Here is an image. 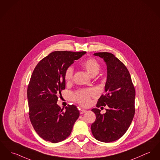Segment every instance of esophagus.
I'll return each mask as SVG.
<instances>
[{
  "label": "esophagus",
  "instance_id": "1",
  "mask_svg": "<svg viewBox=\"0 0 160 160\" xmlns=\"http://www.w3.org/2000/svg\"><path fill=\"white\" fill-rule=\"evenodd\" d=\"M86 112H87V111H86V110H85V109H80V114L85 113Z\"/></svg>",
  "mask_w": 160,
  "mask_h": 160
}]
</instances>
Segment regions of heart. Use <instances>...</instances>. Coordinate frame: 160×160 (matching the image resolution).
<instances>
[{"mask_svg": "<svg viewBox=\"0 0 160 160\" xmlns=\"http://www.w3.org/2000/svg\"><path fill=\"white\" fill-rule=\"evenodd\" d=\"M82 66L87 71V72L92 76L97 74L100 69V65L98 62L94 58H89L82 63ZM74 75V68L70 66L66 68L65 72V79L67 82H71L72 80ZM97 92L94 89H84L79 90L73 95L75 101L82 105H88L92 97L96 96Z\"/></svg>", "mask_w": 160, "mask_h": 160, "instance_id": "b5f03b06", "label": "heart"}]
</instances>
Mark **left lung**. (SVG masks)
Returning <instances> with one entry per match:
<instances>
[{"label": "left lung", "mask_w": 160, "mask_h": 160, "mask_svg": "<svg viewBox=\"0 0 160 160\" xmlns=\"http://www.w3.org/2000/svg\"><path fill=\"white\" fill-rule=\"evenodd\" d=\"M94 55L103 58L108 74L106 94L100 97L96 106L107 105L109 108L103 114L97 108L92 109L96 120L91 125V131L96 140L110 142L120 138L131 124L135 114V90L128 69L119 59L106 52Z\"/></svg>", "instance_id": "left-lung-1"}]
</instances>
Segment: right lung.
<instances>
[{
    "label": "right lung",
    "mask_w": 160,
    "mask_h": 160,
    "mask_svg": "<svg viewBox=\"0 0 160 160\" xmlns=\"http://www.w3.org/2000/svg\"><path fill=\"white\" fill-rule=\"evenodd\" d=\"M86 52L54 51L42 59L34 68L29 83V116L38 135L53 143L65 140L80 115L74 105H57L58 97L65 89L66 68Z\"/></svg>",
    "instance_id": "add662e5"
}]
</instances>
